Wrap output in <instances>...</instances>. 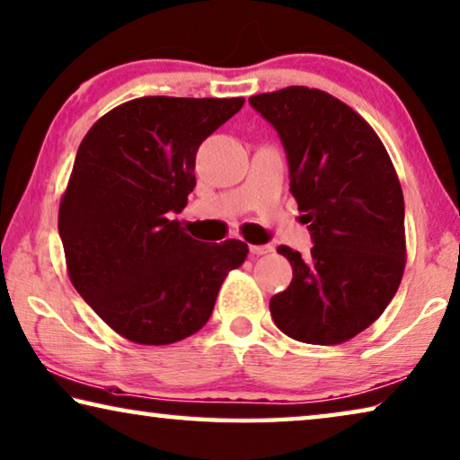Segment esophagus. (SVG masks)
Wrapping results in <instances>:
<instances>
[{"label": "esophagus", "mask_w": 460, "mask_h": 460, "mask_svg": "<svg viewBox=\"0 0 460 460\" xmlns=\"http://www.w3.org/2000/svg\"><path fill=\"white\" fill-rule=\"evenodd\" d=\"M272 250H274L272 245H250L252 256H268Z\"/></svg>", "instance_id": "obj_1"}]
</instances>
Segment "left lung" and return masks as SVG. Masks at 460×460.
I'll return each instance as SVG.
<instances>
[{
  "mask_svg": "<svg viewBox=\"0 0 460 460\" xmlns=\"http://www.w3.org/2000/svg\"><path fill=\"white\" fill-rule=\"evenodd\" d=\"M279 133L311 253L279 247L293 282L270 298L274 323L305 344H341L375 323L405 268V204L387 149L362 116L322 90L250 98Z\"/></svg>",
  "mask_w": 460,
  "mask_h": 460,
  "instance_id": "left-lung-1",
  "label": "left lung"
}]
</instances>
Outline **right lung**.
Segmentation results:
<instances>
[{
  "instance_id": "add662e5",
  "label": "right lung",
  "mask_w": 460,
  "mask_h": 460,
  "mask_svg": "<svg viewBox=\"0 0 460 460\" xmlns=\"http://www.w3.org/2000/svg\"><path fill=\"white\" fill-rule=\"evenodd\" d=\"M243 98L145 96L120 104L79 145L59 207L69 279L122 338L165 346L208 322L247 243H202L172 221L194 190L196 151Z\"/></svg>"
}]
</instances>
